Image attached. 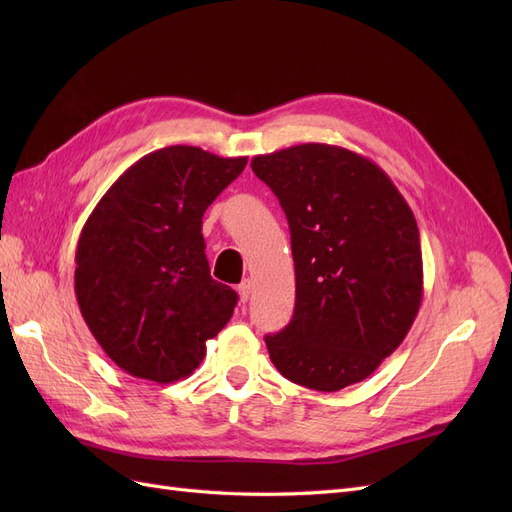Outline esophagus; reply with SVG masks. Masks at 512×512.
Returning <instances> with one entry per match:
<instances>
[{
  "instance_id": "esophagus-1",
  "label": "esophagus",
  "mask_w": 512,
  "mask_h": 512,
  "mask_svg": "<svg viewBox=\"0 0 512 512\" xmlns=\"http://www.w3.org/2000/svg\"><path fill=\"white\" fill-rule=\"evenodd\" d=\"M237 290H239V301L247 303V299H250V294H252V282L250 280H243Z\"/></svg>"
}]
</instances>
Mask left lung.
Masks as SVG:
<instances>
[{
  "mask_svg": "<svg viewBox=\"0 0 512 512\" xmlns=\"http://www.w3.org/2000/svg\"><path fill=\"white\" fill-rule=\"evenodd\" d=\"M288 218L294 314L267 335L280 374L333 393L374 374L404 342L423 301L414 213L365 156L305 143L252 160Z\"/></svg>",
  "mask_w": 512,
  "mask_h": 512,
  "instance_id": "8db88e82",
  "label": "left lung"
}]
</instances>
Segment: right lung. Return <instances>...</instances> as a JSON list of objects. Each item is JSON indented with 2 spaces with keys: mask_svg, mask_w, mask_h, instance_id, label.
<instances>
[{
  "mask_svg": "<svg viewBox=\"0 0 512 512\" xmlns=\"http://www.w3.org/2000/svg\"><path fill=\"white\" fill-rule=\"evenodd\" d=\"M247 158L164 147L134 162L87 218L74 292L91 335L126 374L168 384L205 359L237 305L209 273L203 215Z\"/></svg>",
  "mask_w": 512,
  "mask_h": 512,
  "instance_id": "add662e5",
  "label": "right lung"
}]
</instances>
